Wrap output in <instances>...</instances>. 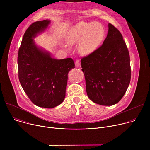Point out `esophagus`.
I'll use <instances>...</instances> for the list:
<instances>
[{
    "instance_id": "esophagus-1",
    "label": "esophagus",
    "mask_w": 150,
    "mask_h": 150,
    "mask_svg": "<svg viewBox=\"0 0 150 150\" xmlns=\"http://www.w3.org/2000/svg\"><path fill=\"white\" fill-rule=\"evenodd\" d=\"M75 66L77 67H81V62L79 60H76L75 61Z\"/></svg>"
}]
</instances>
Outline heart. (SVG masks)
Here are the masks:
<instances>
[{"mask_svg": "<svg viewBox=\"0 0 150 150\" xmlns=\"http://www.w3.org/2000/svg\"><path fill=\"white\" fill-rule=\"evenodd\" d=\"M105 36V29L98 22H80L76 24L67 36L70 45L79 42V50L82 54H89L101 45Z\"/></svg>", "mask_w": 150, "mask_h": 150, "instance_id": "1", "label": "heart"}]
</instances>
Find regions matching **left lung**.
Instances as JSON below:
<instances>
[{
	"label": "left lung",
	"mask_w": 150,
	"mask_h": 150,
	"mask_svg": "<svg viewBox=\"0 0 150 150\" xmlns=\"http://www.w3.org/2000/svg\"><path fill=\"white\" fill-rule=\"evenodd\" d=\"M88 97L94 103H118L129 86L131 70L129 51L120 32L112 24L103 45L81 59Z\"/></svg>",
	"instance_id": "obj_1"
}]
</instances>
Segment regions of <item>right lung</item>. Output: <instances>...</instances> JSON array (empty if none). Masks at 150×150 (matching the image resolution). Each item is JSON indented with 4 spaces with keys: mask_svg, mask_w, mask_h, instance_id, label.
Instances as JSON below:
<instances>
[{
    "mask_svg": "<svg viewBox=\"0 0 150 150\" xmlns=\"http://www.w3.org/2000/svg\"><path fill=\"white\" fill-rule=\"evenodd\" d=\"M49 23L46 19L31 24L24 34L18 54L21 86L35 105L47 109L63 101L68 72L75 68L72 58L53 59L35 45L33 38L44 31Z\"/></svg>",
    "mask_w": 150,
    "mask_h": 150,
    "instance_id": "add662e5",
    "label": "right lung"
}]
</instances>
